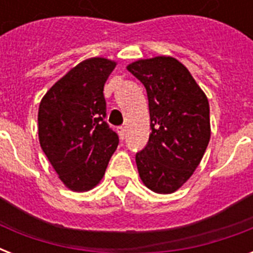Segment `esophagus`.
Instances as JSON below:
<instances>
[{
  "label": "esophagus",
  "instance_id": "esophagus-1",
  "mask_svg": "<svg viewBox=\"0 0 253 253\" xmlns=\"http://www.w3.org/2000/svg\"><path fill=\"white\" fill-rule=\"evenodd\" d=\"M117 132H118L119 134V138L122 139H125L126 138V128H125V127H122V126H119L118 128H117Z\"/></svg>",
  "mask_w": 253,
  "mask_h": 253
}]
</instances>
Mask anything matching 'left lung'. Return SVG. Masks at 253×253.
<instances>
[{
  "label": "left lung",
  "instance_id": "1",
  "mask_svg": "<svg viewBox=\"0 0 253 253\" xmlns=\"http://www.w3.org/2000/svg\"><path fill=\"white\" fill-rule=\"evenodd\" d=\"M127 69L146 87L150 107V139L135 155L139 176L154 192H176L192 176L208 148V97L173 57L138 60Z\"/></svg>",
  "mask_w": 253,
  "mask_h": 253
}]
</instances>
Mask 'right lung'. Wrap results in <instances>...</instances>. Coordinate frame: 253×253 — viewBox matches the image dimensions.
Segmentation results:
<instances>
[{"label":"right lung","mask_w":253,"mask_h":253,"mask_svg":"<svg viewBox=\"0 0 253 253\" xmlns=\"http://www.w3.org/2000/svg\"><path fill=\"white\" fill-rule=\"evenodd\" d=\"M115 63L93 57L71 69L39 105V142L60 180L75 192L94 188L119 143L106 118L103 85Z\"/></svg>","instance_id":"add662e5"}]
</instances>
